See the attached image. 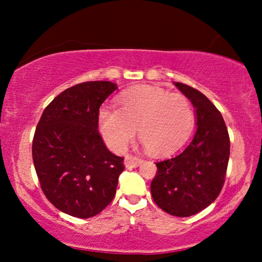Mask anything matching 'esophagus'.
<instances>
[{"instance_id":"esophagus-1","label":"esophagus","mask_w":262,"mask_h":262,"mask_svg":"<svg viewBox=\"0 0 262 262\" xmlns=\"http://www.w3.org/2000/svg\"><path fill=\"white\" fill-rule=\"evenodd\" d=\"M141 164V159L138 158V156L134 155H127L125 156V160H124V165L125 167H138Z\"/></svg>"}]
</instances>
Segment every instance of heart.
Masks as SVG:
<instances>
[{
  "instance_id": "heart-1",
  "label": "heart",
  "mask_w": 262,
  "mask_h": 262,
  "mask_svg": "<svg viewBox=\"0 0 262 262\" xmlns=\"http://www.w3.org/2000/svg\"><path fill=\"white\" fill-rule=\"evenodd\" d=\"M98 122L102 137L114 151L127 148L138 129L140 140L150 152L166 155L181 148L188 139L194 113L185 96L141 86L119 96L118 110L102 107Z\"/></svg>"
}]
</instances>
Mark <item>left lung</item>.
Masks as SVG:
<instances>
[{
    "instance_id": "left-lung-1",
    "label": "left lung",
    "mask_w": 262,
    "mask_h": 262,
    "mask_svg": "<svg viewBox=\"0 0 262 262\" xmlns=\"http://www.w3.org/2000/svg\"><path fill=\"white\" fill-rule=\"evenodd\" d=\"M175 86L196 108L197 130L179 155L156 162L151 196L176 217L197 214L215 201L225 181L230 140L223 117L202 92L181 82Z\"/></svg>"
}]
</instances>
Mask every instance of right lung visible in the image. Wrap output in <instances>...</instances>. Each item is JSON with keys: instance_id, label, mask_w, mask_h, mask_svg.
<instances>
[{"instance_id": "add662e5", "label": "right lung", "mask_w": 262, "mask_h": 262, "mask_svg": "<svg viewBox=\"0 0 262 262\" xmlns=\"http://www.w3.org/2000/svg\"><path fill=\"white\" fill-rule=\"evenodd\" d=\"M117 90L111 81L66 89L48 104L32 144L41 191L59 210L76 218L98 214L113 201L124 170L98 133V113Z\"/></svg>"}]
</instances>
